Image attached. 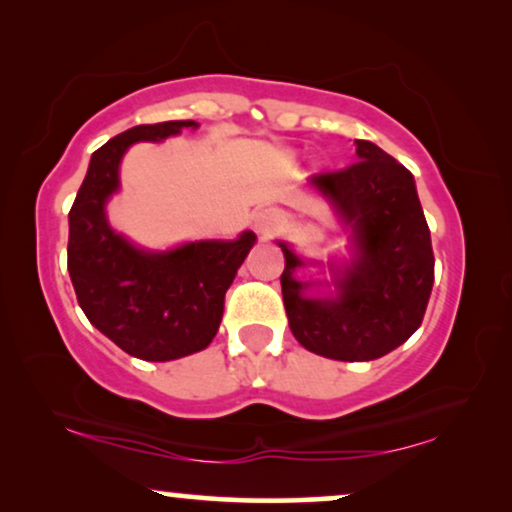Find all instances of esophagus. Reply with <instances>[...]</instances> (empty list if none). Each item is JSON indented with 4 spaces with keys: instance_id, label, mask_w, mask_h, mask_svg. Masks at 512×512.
I'll return each instance as SVG.
<instances>
[{
    "instance_id": "obj_1",
    "label": "esophagus",
    "mask_w": 512,
    "mask_h": 512,
    "mask_svg": "<svg viewBox=\"0 0 512 512\" xmlns=\"http://www.w3.org/2000/svg\"><path fill=\"white\" fill-rule=\"evenodd\" d=\"M284 223H286V214L282 212V209L268 207V209H261V212L256 214V230L261 235L277 233V230L282 228Z\"/></svg>"
}]
</instances>
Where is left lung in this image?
<instances>
[{
    "mask_svg": "<svg viewBox=\"0 0 512 512\" xmlns=\"http://www.w3.org/2000/svg\"><path fill=\"white\" fill-rule=\"evenodd\" d=\"M354 230L356 258L335 279L338 298H307L296 282L303 261L279 242L282 296L291 333L335 361H373L403 345L422 324L433 286L431 233L408 167L366 139L356 163L310 179Z\"/></svg>",
    "mask_w": 512,
    "mask_h": 512,
    "instance_id": "left-lung-1",
    "label": "left lung"
}]
</instances>
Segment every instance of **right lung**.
Here are the masks:
<instances>
[{
	"label": "right lung",
	"instance_id": "1",
	"mask_svg": "<svg viewBox=\"0 0 512 512\" xmlns=\"http://www.w3.org/2000/svg\"><path fill=\"white\" fill-rule=\"evenodd\" d=\"M198 128L165 121L111 137L93 153L69 209L67 270L76 300L97 331L144 361H172L205 349L219 331L223 298L256 235L235 242H191L151 254L116 235L104 202L118 188V163L130 144L158 142Z\"/></svg>",
	"mask_w": 512,
	"mask_h": 512
}]
</instances>
